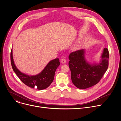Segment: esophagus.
Returning a JSON list of instances; mask_svg holds the SVG:
<instances>
[{"mask_svg": "<svg viewBox=\"0 0 121 121\" xmlns=\"http://www.w3.org/2000/svg\"><path fill=\"white\" fill-rule=\"evenodd\" d=\"M66 62V59L65 58H63L61 60V63H63V64H65Z\"/></svg>", "mask_w": 121, "mask_h": 121, "instance_id": "34e87169", "label": "esophagus"}]
</instances>
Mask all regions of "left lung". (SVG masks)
Masks as SVG:
<instances>
[{
    "label": "left lung",
    "mask_w": 121,
    "mask_h": 121,
    "mask_svg": "<svg viewBox=\"0 0 121 121\" xmlns=\"http://www.w3.org/2000/svg\"><path fill=\"white\" fill-rule=\"evenodd\" d=\"M84 50L72 52L69 55V66L71 72L73 84L79 89H84L97 84L103 78L108 67L109 52L104 48L99 64L90 65L84 57Z\"/></svg>",
    "instance_id": "obj_1"
}]
</instances>
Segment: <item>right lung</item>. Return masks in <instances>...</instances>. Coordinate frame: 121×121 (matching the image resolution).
<instances>
[{
  "instance_id": "right-lung-1",
  "label": "right lung",
  "mask_w": 121,
  "mask_h": 121,
  "mask_svg": "<svg viewBox=\"0 0 121 121\" xmlns=\"http://www.w3.org/2000/svg\"><path fill=\"white\" fill-rule=\"evenodd\" d=\"M11 63L13 69L18 78L27 86L38 90H43L48 88L52 83L56 69L60 65L59 59L56 58L50 61L43 71L36 75L29 76L21 73L16 67L11 52Z\"/></svg>"
}]
</instances>
